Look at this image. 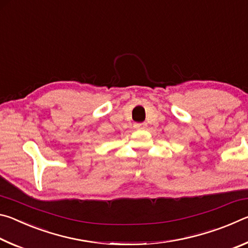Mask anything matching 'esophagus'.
Instances as JSON below:
<instances>
[{
	"label": "esophagus",
	"mask_w": 248,
	"mask_h": 248,
	"mask_svg": "<svg viewBox=\"0 0 248 248\" xmlns=\"http://www.w3.org/2000/svg\"><path fill=\"white\" fill-rule=\"evenodd\" d=\"M134 127H136L137 129H144L146 127V124H134Z\"/></svg>",
	"instance_id": "34e87169"
}]
</instances>
